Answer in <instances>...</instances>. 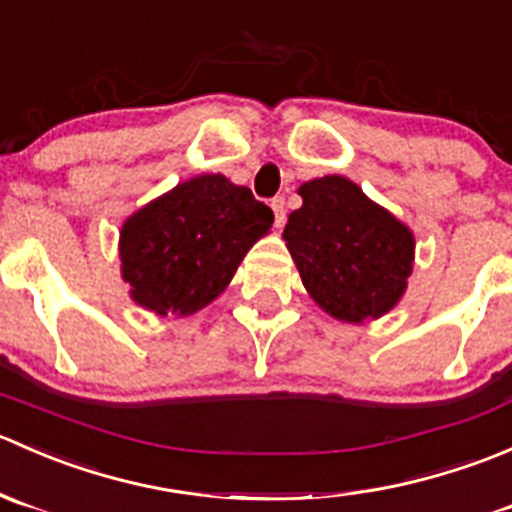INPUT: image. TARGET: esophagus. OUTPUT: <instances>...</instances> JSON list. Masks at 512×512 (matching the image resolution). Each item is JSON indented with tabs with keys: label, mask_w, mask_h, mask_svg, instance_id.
<instances>
[{
	"label": "esophagus",
	"mask_w": 512,
	"mask_h": 512,
	"mask_svg": "<svg viewBox=\"0 0 512 512\" xmlns=\"http://www.w3.org/2000/svg\"><path fill=\"white\" fill-rule=\"evenodd\" d=\"M270 205H272V213H275V225L282 227V225H285V220H287L285 198H275Z\"/></svg>",
	"instance_id": "34e87169"
}]
</instances>
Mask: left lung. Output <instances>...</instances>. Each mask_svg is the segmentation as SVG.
<instances>
[{
	"mask_svg": "<svg viewBox=\"0 0 512 512\" xmlns=\"http://www.w3.org/2000/svg\"><path fill=\"white\" fill-rule=\"evenodd\" d=\"M297 193L302 208L282 237L309 297L347 324L389 314L414 272L411 227L344 175L307 180Z\"/></svg>",
	"mask_w": 512,
	"mask_h": 512,
	"instance_id": "left-lung-1",
	"label": "left lung"
}]
</instances>
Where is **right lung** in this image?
<instances>
[{
  "mask_svg": "<svg viewBox=\"0 0 512 512\" xmlns=\"http://www.w3.org/2000/svg\"><path fill=\"white\" fill-rule=\"evenodd\" d=\"M275 215L220 173L183 180L128 215L118 237L131 299L158 317H188L218 299Z\"/></svg>",
  "mask_w": 512,
  "mask_h": 512,
  "instance_id": "right-lung-1",
  "label": "right lung"
}]
</instances>
